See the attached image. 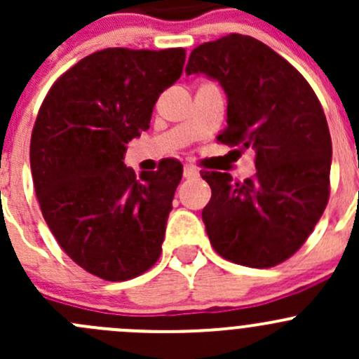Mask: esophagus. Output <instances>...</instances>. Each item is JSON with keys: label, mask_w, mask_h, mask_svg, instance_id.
Listing matches in <instances>:
<instances>
[{"label": "esophagus", "mask_w": 359, "mask_h": 359, "mask_svg": "<svg viewBox=\"0 0 359 359\" xmlns=\"http://www.w3.org/2000/svg\"><path fill=\"white\" fill-rule=\"evenodd\" d=\"M198 175H200V172H198L194 166H189V165L184 166V179H196Z\"/></svg>", "instance_id": "esophagus-1"}]
</instances>
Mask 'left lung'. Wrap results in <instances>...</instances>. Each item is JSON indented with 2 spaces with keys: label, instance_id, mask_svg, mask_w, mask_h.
<instances>
[{
  "label": "left lung",
  "instance_id": "1",
  "mask_svg": "<svg viewBox=\"0 0 359 359\" xmlns=\"http://www.w3.org/2000/svg\"><path fill=\"white\" fill-rule=\"evenodd\" d=\"M186 74H205L227 97V126L217 140L255 149L257 173L201 172L212 187L203 208L219 255L273 267L313 233L330 194L332 139L316 93L283 57L252 36L229 34L194 48Z\"/></svg>",
  "mask_w": 359,
  "mask_h": 359
}]
</instances>
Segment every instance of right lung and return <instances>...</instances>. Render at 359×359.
Wrapping results in <instances>:
<instances>
[{
    "label": "right lung",
    "instance_id": "1",
    "mask_svg": "<svg viewBox=\"0 0 359 359\" xmlns=\"http://www.w3.org/2000/svg\"><path fill=\"white\" fill-rule=\"evenodd\" d=\"M184 62V48L100 50L53 83L36 118L29 156L43 217L64 252L102 280L139 276L161 253L182 165L163 159L135 175L123 159Z\"/></svg>",
    "mask_w": 359,
    "mask_h": 359
}]
</instances>
